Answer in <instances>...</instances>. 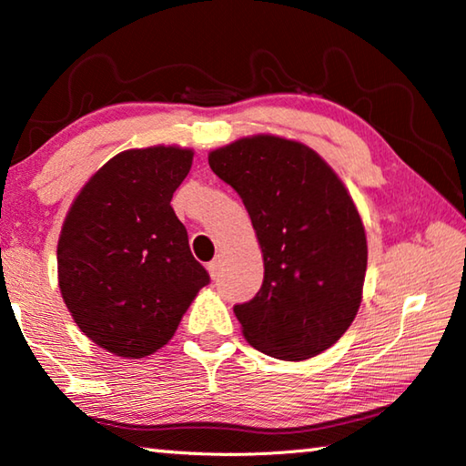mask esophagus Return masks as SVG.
Segmentation results:
<instances>
[{
	"label": "esophagus",
	"mask_w": 466,
	"mask_h": 466,
	"mask_svg": "<svg viewBox=\"0 0 466 466\" xmlns=\"http://www.w3.org/2000/svg\"><path fill=\"white\" fill-rule=\"evenodd\" d=\"M219 263H222V258H214V261H211V263H208V271H209V275H211V278H218V273H219Z\"/></svg>",
	"instance_id": "obj_1"
}]
</instances>
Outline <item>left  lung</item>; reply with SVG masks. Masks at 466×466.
<instances>
[{
	"label": "left lung",
	"instance_id": "8db88e82",
	"mask_svg": "<svg viewBox=\"0 0 466 466\" xmlns=\"http://www.w3.org/2000/svg\"><path fill=\"white\" fill-rule=\"evenodd\" d=\"M209 167L247 208L265 278L236 304L242 335L267 356L302 361L329 350L356 319L366 230L333 168L299 141L252 136L209 152Z\"/></svg>",
	"mask_w": 466,
	"mask_h": 466
}]
</instances>
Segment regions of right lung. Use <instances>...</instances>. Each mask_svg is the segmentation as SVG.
Here are the masks:
<instances>
[{
  "instance_id": "add662e5",
  "label": "right lung",
  "mask_w": 466,
  "mask_h": 466,
  "mask_svg": "<svg viewBox=\"0 0 466 466\" xmlns=\"http://www.w3.org/2000/svg\"><path fill=\"white\" fill-rule=\"evenodd\" d=\"M193 149L116 154L82 187L57 244L63 302L94 343L121 358L167 345L209 275L188 248L172 193Z\"/></svg>"
}]
</instances>
